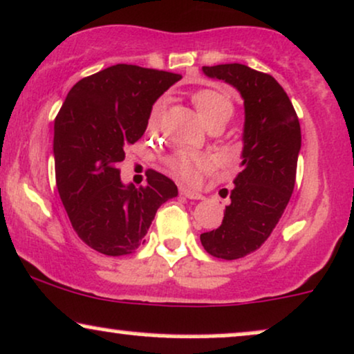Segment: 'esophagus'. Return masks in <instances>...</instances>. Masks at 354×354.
<instances>
[{
    "mask_svg": "<svg viewBox=\"0 0 354 354\" xmlns=\"http://www.w3.org/2000/svg\"><path fill=\"white\" fill-rule=\"evenodd\" d=\"M180 193L188 199H203L201 193H198V191H193V189H188V188H181Z\"/></svg>",
    "mask_w": 354,
    "mask_h": 354,
    "instance_id": "1",
    "label": "esophagus"
}]
</instances>
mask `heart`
<instances>
[{"label":"heart","instance_id":"heart-1","mask_svg":"<svg viewBox=\"0 0 354 354\" xmlns=\"http://www.w3.org/2000/svg\"><path fill=\"white\" fill-rule=\"evenodd\" d=\"M199 117L209 129H223L231 120L234 113V102L227 93L218 88H199L191 97ZM165 100H156L148 113V129L158 130L163 122ZM166 165L171 171L186 183L199 180L201 173L207 168V160L198 153L180 150L166 158Z\"/></svg>","mask_w":354,"mask_h":354}]
</instances>
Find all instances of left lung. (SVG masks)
Listing matches in <instances>:
<instances>
[{
	"mask_svg": "<svg viewBox=\"0 0 354 354\" xmlns=\"http://www.w3.org/2000/svg\"><path fill=\"white\" fill-rule=\"evenodd\" d=\"M207 77L234 85L245 107L242 171L218 229L201 234L207 254L236 261L269 239L282 218L297 176L300 123L287 92L266 72L244 64L204 66Z\"/></svg>",
	"mask_w": 354,
	"mask_h": 354,
	"instance_id": "1",
	"label": "left lung"
}]
</instances>
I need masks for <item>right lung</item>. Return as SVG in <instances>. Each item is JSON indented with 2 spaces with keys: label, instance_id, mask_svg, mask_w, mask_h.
<instances>
[{
  "label": "right lung",
  "instance_id": "add662e5",
  "mask_svg": "<svg viewBox=\"0 0 354 354\" xmlns=\"http://www.w3.org/2000/svg\"><path fill=\"white\" fill-rule=\"evenodd\" d=\"M181 75L117 64L80 79L54 122L55 183L72 227L97 252L133 254L176 185L155 169L147 185L120 181L117 165L142 138L155 100Z\"/></svg>",
  "mask_w": 354,
  "mask_h": 354
}]
</instances>
